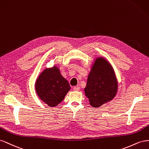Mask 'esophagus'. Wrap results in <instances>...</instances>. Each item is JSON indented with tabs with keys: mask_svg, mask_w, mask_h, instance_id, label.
<instances>
[{
	"mask_svg": "<svg viewBox=\"0 0 149 149\" xmlns=\"http://www.w3.org/2000/svg\"><path fill=\"white\" fill-rule=\"evenodd\" d=\"M74 91H80V87L79 86H75L73 88Z\"/></svg>",
	"mask_w": 149,
	"mask_h": 149,
	"instance_id": "obj_1",
	"label": "esophagus"
}]
</instances>
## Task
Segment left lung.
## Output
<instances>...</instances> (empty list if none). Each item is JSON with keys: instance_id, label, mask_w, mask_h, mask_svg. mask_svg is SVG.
<instances>
[{"instance_id": "obj_1", "label": "left lung", "mask_w": 149, "mask_h": 149, "mask_svg": "<svg viewBox=\"0 0 149 149\" xmlns=\"http://www.w3.org/2000/svg\"><path fill=\"white\" fill-rule=\"evenodd\" d=\"M117 81L110 63L105 58H97L87 78L85 94L93 107H100L114 98Z\"/></svg>"}]
</instances>
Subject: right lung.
<instances>
[{
    "instance_id": "right-lung-1",
    "label": "right lung",
    "mask_w": 149,
    "mask_h": 149,
    "mask_svg": "<svg viewBox=\"0 0 149 149\" xmlns=\"http://www.w3.org/2000/svg\"><path fill=\"white\" fill-rule=\"evenodd\" d=\"M70 89L56 66L42 72L36 82V90L39 98L50 107H55L64 99Z\"/></svg>"
}]
</instances>
